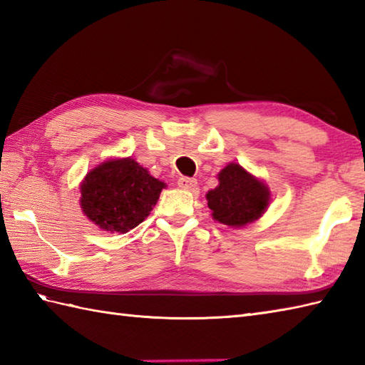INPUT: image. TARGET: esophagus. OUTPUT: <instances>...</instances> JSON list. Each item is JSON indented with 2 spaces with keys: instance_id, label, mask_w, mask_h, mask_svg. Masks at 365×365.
Here are the masks:
<instances>
[{
  "instance_id": "34e87169",
  "label": "esophagus",
  "mask_w": 365,
  "mask_h": 365,
  "mask_svg": "<svg viewBox=\"0 0 365 365\" xmlns=\"http://www.w3.org/2000/svg\"><path fill=\"white\" fill-rule=\"evenodd\" d=\"M178 185L184 190H193L197 185V180H193V178L189 176H181L180 180H178Z\"/></svg>"
}]
</instances>
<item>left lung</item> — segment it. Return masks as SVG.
Masks as SVG:
<instances>
[{"label":"left lung","mask_w":365,"mask_h":365,"mask_svg":"<svg viewBox=\"0 0 365 365\" xmlns=\"http://www.w3.org/2000/svg\"><path fill=\"white\" fill-rule=\"evenodd\" d=\"M214 190L207 192V206L212 217L223 225L244 226L264 214L270 192L239 164L226 165L218 173Z\"/></svg>","instance_id":"obj_1"}]
</instances>
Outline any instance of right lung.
<instances>
[{"mask_svg":"<svg viewBox=\"0 0 365 365\" xmlns=\"http://www.w3.org/2000/svg\"><path fill=\"white\" fill-rule=\"evenodd\" d=\"M164 187L131 158L108 160L86 176L81 206L101 230L128 232L150 215Z\"/></svg>","mask_w":365,"mask_h":365,"instance_id":"1","label":"right lung"}]
</instances>
